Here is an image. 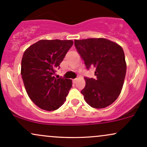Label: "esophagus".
<instances>
[{
  "label": "esophagus",
  "mask_w": 147,
  "mask_h": 147,
  "mask_svg": "<svg viewBox=\"0 0 147 147\" xmlns=\"http://www.w3.org/2000/svg\"><path fill=\"white\" fill-rule=\"evenodd\" d=\"M77 79H72V82H73V84H75L76 82H77Z\"/></svg>",
  "instance_id": "1"
}]
</instances>
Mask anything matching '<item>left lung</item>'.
Masks as SVG:
<instances>
[{
    "label": "left lung",
    "mask_w": 147,
    "mask_h": 147,
    "mask_svg": "<svg viewBox=\"0 0 147 147\" xmlns=\"http://www.w3.org/2000/svg\"><path fill=\"white\" fill-rule=\"evenodd\" d=\"M87 70L96 68V78L85 77L81 91L88 105L103 109L112 104L122 90L126 72L124 52L117 43L104 38L75 40Z\"/></svg>",
    "instance_id": "obj_1"
}]
</instances>
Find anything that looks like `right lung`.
Segmentation results:
<instances>
[{
	"mask_svg": "<svg viewBox=\"0 0 147 147\" xmlns=\"http://www.w3.org/2000/svg\"><path fill=\"white\" fill-rule=\"evenodd\" d=\"M72 45L71 40H40L23 53L21 75L25 90L41 109L57 110L66 99L72 80L53 75Z\"/></svg>",
	"mask_w": 147,
	"mask_h": 147,
	"instance_id": "right-lung-1",
	"label": "right lung"
}]
</instances>
